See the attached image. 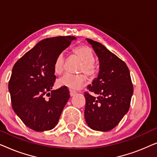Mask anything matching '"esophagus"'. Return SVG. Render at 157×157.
Instances as JSON below:
<instances>
[{"label": "esophagus", "instance_id": "34e87169", "mask_svg": "<svg viewBox=\"0 0 157 157\" xmlns=\"http://www.w3.org/2000/svg\"><path fill=\"white\" fill-rule=\"evenodd\" d=\"M76 94V91H72V90H70V96H74L75 94Z\"/></svg>", "mask_w": 157, "mask_h": 157}]
</instances>
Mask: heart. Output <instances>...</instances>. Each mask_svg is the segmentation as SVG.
Returning a JSON list of instances; mask_svg holds the SVG:
<instances>
[{
	"label": "heart",
	"instance_id": "1",
	"mask_svg": "<svg viewBox=\"0 0 157 157\" xmlns=\"http://www.w3.org/2000/svg\"><path fill=\"white\" fill-rule=\"evenodd\" d=\"M74 53L82 61V64H81L79 67L78 72L83 73L90 78H94L97 74V68L94 64L95 56L93 50L87 46H80L74 49ZM64 63L65 55L63 52H61L59 53L56 58L53 66L55 72L57 74H61L63 73ZM85 82L86 78L83 75H71L69 74L63 75L57 81L59 86L67 87L72 90L81 89L84 85Z\"/></svg>",
	"mask_w": 157,
	"mask_h": 157
}]
</instances>
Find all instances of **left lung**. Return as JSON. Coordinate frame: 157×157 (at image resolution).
<instances>
[{"mask_svg":"<svg viewBox=\"0 0 157 157\" xmlns=\"http://www.w3.org/2000/svg\"><path fill=\"white\" fill-rule=\"evenodd\" d=\"M99 61V72L85 93L84 117L93 130L109 132L121 121L129 109L134 88L124 62L100 43L86 38Z\"/></svg>","mask_w":157,"mask_h":157,"instance_id":"left-lung-1","label":"left lung"}]
</instances>
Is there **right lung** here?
<instances>
[{"instance_id": "1", "label": "right lung", "mask_w": 157, "mask_h": 157, "mask_svg": "<svg viewBox=\"0 0 157 157\" xmlns=\"http://www.w3.org/2000/svg\"><path fill=\"white\" fill-rule=\"evenodd\" d=\"M76 39L68 36L40 40L13 67L8 83L13 109L31 129L48 131L59 122L70 95L67 87L52 90L56 80L53 66L59 53Z\"/></svg>"}]
</instances>
